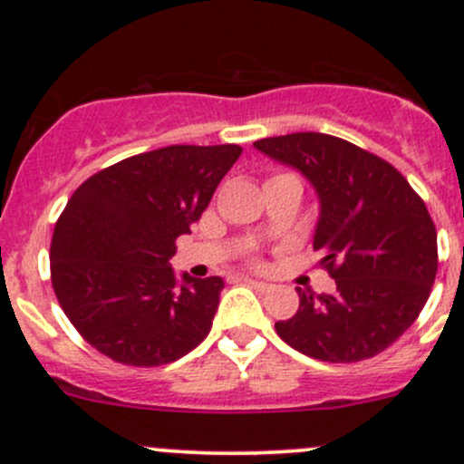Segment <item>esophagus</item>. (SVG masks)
<instances>
[{
    "instance_id": "obj_1",
    "label": "esophagus",
    "mask_w": 464,
    "mask_h": 464,
    "mask_svg": "<svg viewBox=\"0 0 464 464\" xmlns=\"http://www.w3.org/2000/svg\"><path fill=\"white\" fill-rule=\"evenodd\" d=\"M244 284H248L250 287H255V290H257V292H270V290H273V285L264 284V281H257V279H244Z\"/></svg>"
}]
</instances>
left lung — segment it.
<instances>
[{"label": "left lung", "instance_id": "8db88e82", "mask_svg": "<svg viewBox=\"0 0 464 464\" xmlns=\"http://www.w3.org/2000/svg\"><path fill=\"white\" fill-rule=\"evenodd\" d=\"M292 165L321 198L314 250L334 295L299 292V312L275 323L292 349L321 362H360L417 321L439 270L436 227L420 196L377 154L323 132L253 143Z\"/></svg>", "mask_w": 464, "mask_h": 464}]
</instances>
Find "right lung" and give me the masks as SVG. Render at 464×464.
<instances>
[{"mask_svg":"<svg viewBox=\"0 0 464 464\" xmlns=\"http://www.w3.org/2000/svg\"><path fill=\"white\" fill-rule=\"evenodd\" d=\"M242 148L168 146L109 165L73 191L50 246L52 287L106 358L161 366L207 338L225 281L177 284V237L200 220Z\"/></svg>","mask_w":464,"mask_h":464,"instance_id":"add662e5","label":"right lung"}]
</instances>
